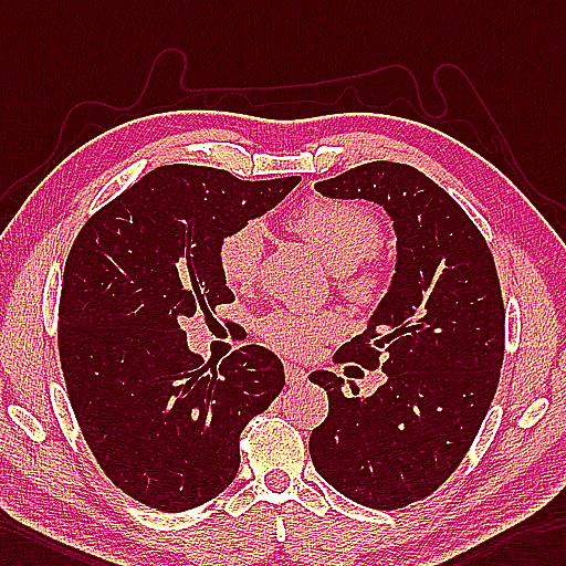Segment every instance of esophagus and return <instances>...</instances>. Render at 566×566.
Returning <instances> with one entry per match:
<instances>
[{"label":"esophagus","mask_w":566,"mask_h":566,"mask_svg":"<svg viewBox=\"0 0 566 566\" xmlns=\"http://www.w3.org/2000/svg\"><path fill=\"white\" fill-rule=\"evenodd\" d=\"M285 381L291 384V387H297V384L307 381V371H305V367L287 363V365H285Z\"/></svg>","instance_id":"esophagus-1"}]
</instances>
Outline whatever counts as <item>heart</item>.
Returning a JSON list of instances; mask_svg holds the SVG:
<instances>
[{
  "label": "heart",
  "mask_w": 566,
  "mask_h": 566,
  "mask_svg": "<svg viewBox=\"0 0 566 566\" xmlns=\"http://www.w3.org/2000/svg\"><path fill=\"white\" fill-rule=\"evenodd\" d=\"M287 226L322 256L331 271L338 273L340 287L348 295L369 300L379 293L384 269L369 261L379 242V226L367 211L353 203L312 199L287 218ZM261 252L264 228L259 223H244L228 232L218 244V266L223 279L230 285L252 283ZM340 331L343 319L334 312H273L261 324V336L287 355L312 353Z\"/></svg>",
  "instance_id": "b5f03b06"
}]
</instances>
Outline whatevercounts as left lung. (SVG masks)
Listing matches in <instances>:
<instances>
[{
	"mask_svg": "<svg viewBox=\"0 0 566 566\" xmlns=\"http://www.w3.org/2000/svg\"><path fill=\"white\" fill-rule=\"evenodd\" d=\"M328 199L381 206L394 223L396 266L367 328L338 363L381 367L371 396L316 369L328 416L310 437L331 488L369 509H401L457 471L497 391L504 305L485 238L447 191L403 163L375 160L316 182Z\"/></svg>",
	"mask_w": 566,
	"mask_h": 566,
	"instance_id": "8db88e82",
	"label": "left lung"
}]
</instances>
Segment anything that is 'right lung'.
Segmentation results:
<instances>
[{
  "mask_svg": "<svg viewBox=\"0 0 566 566\" xmlns=\"http://www.w3.org/2000/svg\"><path fill=\"white\" fill-rule=\"evenodd\" d=\"M297 182L163 165L74 240L60 302L69 401L93 457L136 502L177 514L218 497L238 475L244 424L281 394L271 350L244 346L209 369L182 326L235 300L220 240Z\"/></svg>",
  "mask_w": 566,
  "mask_h": 566,
  "instance_id": "right-lung-1",
  "label": "right lung"
}]
</instances>
